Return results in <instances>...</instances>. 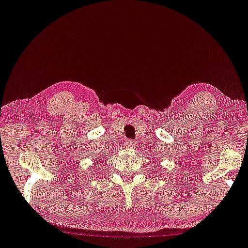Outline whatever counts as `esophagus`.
Listing matches in <instances>:
<instances>
[{
  "instance_id": "esophagus-1",
  "label": "esophagus",
  "mask_w": 248,
  "mask_h": 248,
  "mask_svg": "<svg viewBox=\"0 0 248 248\" xmlns=\"http://www.w3.org/2000/svg\"><path fill=\"white\" fill-rule=\"evenodd\" d=\"M124 147L126 149H134V147H136V143H135V140H127V142L124 143Z\"/></svg>"
}]
</instances>
